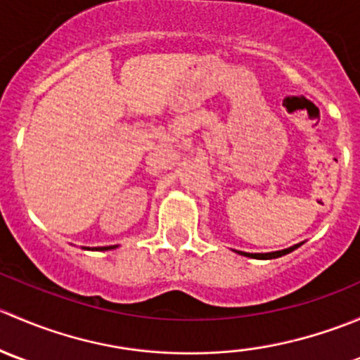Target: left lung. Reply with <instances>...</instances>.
<instances>
[{"label":"left lung","mask_w":360,"mask_h":360,"mask_svg":"<svg viewBox=\"0 0 360 360\" xmlns=\"http://www.w3.org/2000/svg\"><path fill=\"white\" fill-rule=\"evenodd\" d=\"M301 244H303V242H301ZM301 244L291 245V248L282 249V250H274V252H244V250H237V252H238V254H242V256L254 257V259H275V257H281V256H285V254L292 252V250L300 248Z\"/></svg>","instance_id":"left-lung-1"}]
</instances>
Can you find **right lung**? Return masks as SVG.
I'll return each instance as SVG.
<instances>
[{"instance_id": "1", "label": "right lung", "mask_w": 360, "mask_h": 360, "mask_svg": "<svg viewBox=\"0 0 360 360\" xmlns=\"http://www.w3.org/2000/svg\"><path fill=\"white\" fill-rule=\"evenodd\" d=\"M118 248V245H106V248H83V249H86V250H110V249H116Z\"/></svg>"}]
</instances>
